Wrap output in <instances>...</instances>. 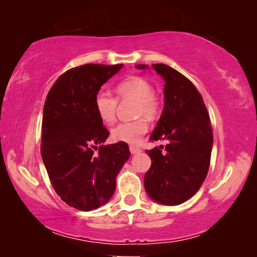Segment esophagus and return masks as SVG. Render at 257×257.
Masks as SVG:
<instances>
[{
    "mask_svg": "<svg viewBox=\"0 0 257 257\" xmlns=\"http://www.w3.org/2000/svg\"><path fill=\"white\" fill-rule=\"evenodd\" d=\"M130 151H131L132 154H137V153L142 152V150L138 149V147H135V146H130Z\"/></svg>",
    "mask_w": 257,
    "mask_h": 257,
    "instance_id": "obj_1",
    "label": "esophagus"
}]
</instances>
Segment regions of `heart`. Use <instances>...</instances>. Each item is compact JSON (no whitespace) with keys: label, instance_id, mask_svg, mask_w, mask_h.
I'll return each mask as SVG.
<instances>
[{"label":"heart","instance_id":"1","mask_svg":"<svg viewBox=\"0 0 257 257\" xmlns=\"http://www.w3.org/2000/svg\"><path fill=\"white\" fill-rule=\"evenodd\" d=\"M117 98L121 101H135V117L139 118L131 122H121L112 128L111 137L114 142L136 145L149 130V122L160 114L161 105L154 94V86L142 77H130L122 80L115 89ZM118 100L105 91L94 96V110L104 124H112L115 120ZM142 118H140V117Z\"/></svg>","mask_w":257,"mask_h":257}]
</instances>
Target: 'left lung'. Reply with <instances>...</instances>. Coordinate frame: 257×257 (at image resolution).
Returning <instances> with one entry per match:
<instances>
[{
	"instance_id": "1",
	"label": "left lung",
	"mask_w": 257,
	"mask_h": 257,
	"mask_svg": "<svg viewBox=\"0 0 257 257\" xmlns=\"http://www.w3.org/2000/svg\"><path fill=\"white\" fill-rule=\"evenodd\" d=\"M149 69V65H137ZM165 80V105L151 142L167 145L146 151L152 164L144 178L149 196L161 205L177 206L191 199L208 173L213 132L206 105L196 87L166 64H152Z\"/></svg>"
}]
</instances>
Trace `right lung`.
<instances>
[{
  "mask_svg": "<svg viewBox=\"0 0 257 257\" xmlns=\"http://www.w3.org/2000/svg\"><path fill=\"white\" fill-rule=\"evenodd\" d=\"M121 68L85 64L70 69L45 99L42 159L56 193L83 212L99 208L112 198L115 178L131 154L125 143L104 145L110 132L94 110V96Z\"/></svg>",
  "mask_w": 257,
  "mask_h": 257,
  "instance_id": "obj_1",
  "label": "right lung"
}]
</instances>
